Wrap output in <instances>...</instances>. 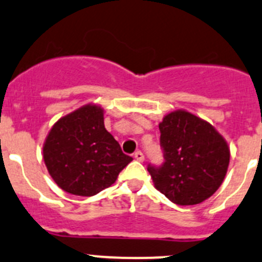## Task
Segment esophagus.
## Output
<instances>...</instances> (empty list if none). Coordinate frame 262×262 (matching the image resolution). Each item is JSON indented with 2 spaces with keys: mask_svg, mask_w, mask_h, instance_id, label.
I'll list each match as a JSON object with an SVG mask.
<instances>
[{
  "mask_svg": "<svg viewBox=\"0 0 262 262\" xmlns=\"http://www.w3.org/2000/svg\"><path fill=\"white\" fill-rule=\"evenodd\" d=\"M134 158H136L137 161H139V162H143V161H144V155L141 152V150H137V152L134 153Z\"/></svg>",
  "mask_w": 262,
  "mask_h": 262,
  "instance_id": "34e87169",
  "label": "esophagus"
}]
</instances>
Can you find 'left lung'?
Segmentation results:
<instances>
[{"label": "left lung", "instance_id": "1", "mask_svg": "<svg viewBox=\"0 0 262 262\" xmlns=\"http://www.w3.org/2000/svg\"><path fill=\"white\" fill-rule=\"evenodd\" d=\"M165 162L148 166L155 187L178 205L200 204L218 190L229 165V147L215 128L186 110L160 123Z\"/></svg>", "mask_w": 262, "mask_h": 262}]
</instances>
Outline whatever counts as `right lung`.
I'll return each instance as SVG.
<instances>
[{
    "label": "right lung",
    "instance_id": "right-lung-1",
    "mask_svg": "<svg viewBox=\"0 0 262 262\" xmlns=\"http://www.w3.org/2000/svg\"><path fill=\"white\" fill-rule=\"evenodd\" d=\"M43 158L55 184L78 196H92L112 186L133 160L105 129L104 109L94 104L83 105L52 126Z\"/></svg>",
    "mask_w": 262,
    "mask_h": 262
}]
</instances>
